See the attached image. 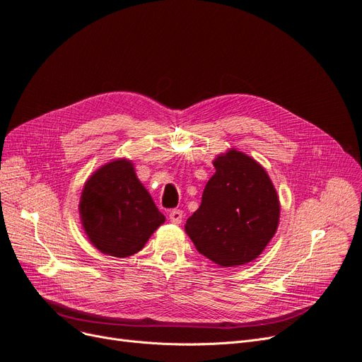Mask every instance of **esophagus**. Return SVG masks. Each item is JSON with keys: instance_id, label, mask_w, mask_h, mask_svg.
Wrapping results in <instances>:
<instances>
[{"instance_id": "34e87169", "label": "esophagus", "mask_w": 362, "mask_h": 362, "mask_svg": "<svg viewBox=\"0 0 362 362\" xmlns=\"http://www.w3.org/2000/svg\"><path fill=\"white\" fill-rule=\"evenodd\" d=\"M168 218H170V222H173V223H180L182 218H183V211L177 210V209L171 210L170 214H168Z\"/></svg>"}]
</instances>
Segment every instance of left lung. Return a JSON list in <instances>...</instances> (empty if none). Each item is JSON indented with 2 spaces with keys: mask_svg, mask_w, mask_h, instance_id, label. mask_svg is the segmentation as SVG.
I'll return each instance as SVG.
<instances>
[{
  "mask_svg": "<svg viewBox=\"0 0 362 362\" xmlns=\"http://www.w3.org/2000/svg\"><path fill=\"white\" fill-rule=\"evenodd\" d=\"M213 165L216 173L185 230L199 253L218 266L245 264L275 235L279 199L268 173L251 156L230 149Z\"/></svg>",
  "mask_w": 362,
  "mask_h": 362,
  "instance_id": "1",
  "label": "left lung"
}]
</instances>
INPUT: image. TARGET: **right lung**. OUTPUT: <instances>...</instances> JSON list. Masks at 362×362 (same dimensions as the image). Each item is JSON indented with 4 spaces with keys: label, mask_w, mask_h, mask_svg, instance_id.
Returning a JSON list of instances; mask_svg holds the SVG:
<instances>
[{
    "label": "right lung",
    "mask_w": 362,
    "mask_h": 362,
    "mask_svg": "<svg viewBox=\"0 0 362 362\" xmlns=\"http://www.w3.org/2000/svg\"><path fill=\"white\" fill-rule=\"evenodd\" d=\"M80 217L90 243L114 257L137 253L165 222L125 158L107 163L90 176L80 198Z\"/></svg>",
    "instance_id": "obj_1"
}]
</instances>
